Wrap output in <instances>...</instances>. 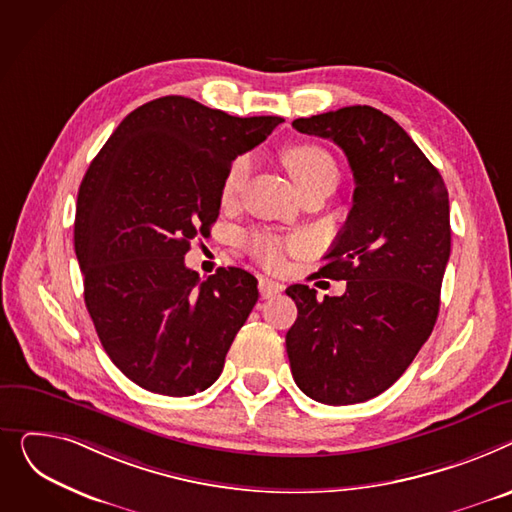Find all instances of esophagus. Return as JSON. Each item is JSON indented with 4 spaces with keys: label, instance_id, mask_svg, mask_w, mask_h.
Wrapping results in <instances>:
<instances>
[{
    "label": "esophagus",
    "instance_id": "obj_1",
    "mask_svg": "<svg viewBox=\"0 0 512 512\" xmlns=\"http://www.w3.org/2000/svg\"><path fill=\"white\" fill-rule=\"evenodd\" d=\"M258 289H260V295L264 297V299H268V297H275L277 293H281L283 291V285L281 283H277V281H273V279H260V283H258Z\"/></svg>",
    "mask_w": 512,
    "mask_h": 512
}]
</instances>
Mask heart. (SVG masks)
I'll return each mask as SVG.
<instances>
[{
	"label": "heart",
	"instance_id": "obj_1",
	"mask_svg": "<svg viewBox=\"0 0 512 512\" xmlns=\"http://www.w3.org/2000/svg\"><path fill=\"white\" fill-rule=\"evenodd\" d=\"M283 163L289 171V175L293 177V182L297 188H304L320 177H337V165L335 159L330 157L328 150H324L318 144H310V142H299V144H291L283 150ZM250 175V159L248 157H237L221 184V198L223 202H233L237 198V194L242 192L246 179ZM297 244H283L281 239H277L275 235L268 233H256L248 239V248L252 250V254L266 266H279L283 262L285 250L287 248H295Z\"/></svg>",
	"mask_w": 512,
	"mask_h": 512
}]
</instances>
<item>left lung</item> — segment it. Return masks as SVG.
Instances as JSON below:
<instances>
[{"label":"left lung","instance_id":"8db88e82","mask_svg":"<svg viewBox=\"0 0 512 512\" xmlns=\"http://www.w3.org/2000/svg\"><path fill=\"white\" fill-rule=\"evenodd\" d=\"M293 128L333 140L353 171V208L320 273L347 281L341 297L308 285L287 295L295 384L326 405H353L393 386L432 335L450 256L448 192L438 169L386 113L353 105Z\"/></svg>","mask_w":512,"mask_h":512}]
</instances>
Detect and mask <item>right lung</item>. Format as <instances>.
Segmentation results:
<instances>
[{
  "mask_svg": "<svg viewBox=\"0 0 512 512\" xmlns=\"http://www.w3.org/2000/svg\"><path fill=\"white\" fill-rule=\"evenodd\" d=\"M283 122L161 97L124 117L82 179L74 248L84 304L111 362L150 393L206 390L258 302L248 270L200 281L184 256L219 217L231 161Z\"/></svg>",
  "mask_w": 512,
  "mask_h": 512,
  "instance_id": "add662e5",
  "label": "right lung"
}]
</instances>
